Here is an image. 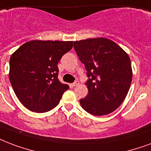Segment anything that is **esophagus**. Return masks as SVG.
Returning <instances> with one entry per match:
<instances>
[{
	"mask_svg": "<svg viewBox=\"0 0 151 151\" xmlns=\"http://www.w3.org/2000/svg\"><path fill=\"white\" fill-rule=\"evenodd\" d=\"M79 85V81H75L73 84H72V86H78Z\"/></svg>",
	"mask_w": 151,
	"mask_h": 151,
	"instance_id": "obj_1",
	"label": "esophagus"
}]
</instances>
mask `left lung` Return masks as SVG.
Wrapping results in <instances>:
<instances>
[{
	"mask_svg": "<svg viewBox=\"0 0 151 151\" xmlns=\"http://www.w3.org/2000/svg\"><path fill=\"white\" fill-rule=\"evenodd\" d=\"M73 47L87 70L88 93L80 104L88 113L104 116L123 103L132 80L129 56L119 46L105 38L73 42Z\"/></svg>",
	"mask_w": 151,
	"mask_h": 151,
	"instance_id": "left-lung-1",
	"label": "left lung"
}]
</instances>
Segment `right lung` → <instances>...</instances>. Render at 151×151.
<instances>
[{
    "label": "right lung",
    "mask_w": 151,
    "mask_h": 151,
    "mask_svg": "<svg viewBox=\"0 0 151 151\" xmlns=\"http://www.w3.org/2000/svg\"><path fill=\"white\" fill-rule=\"evenodd\" d=\"M72 47V41L32 40L12 55L9 80L17 98L30 111L46 112L59 103L69 86L58 80L57 64Z\"/></svg>",
    "instance_id": "obj_1"
}]
</instances>
